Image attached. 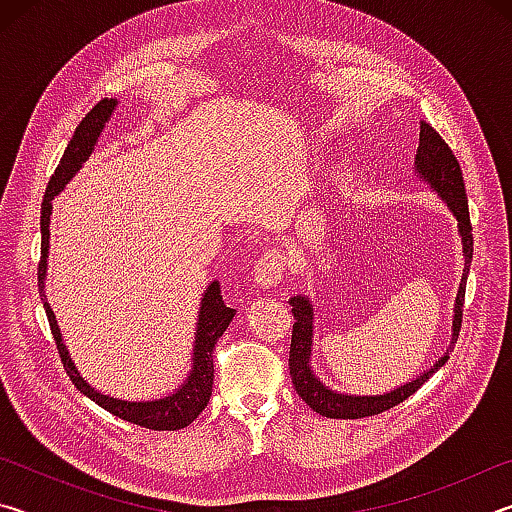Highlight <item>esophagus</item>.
<instances>
[{
	"label": "esophagus",
	"instance_id": "obj_1",
	"mask_svg": "<svg viewBox=\"0 0 512 512\" xmlns=\"http://www.w3.org/2000/svg\"><path fill=\"white\" fill-rule=\"evenodd\" d=\"M284 275V257L277 250H264L262 255L257 257L255 268H253V277L255 284L259 289H273L280 284Z\"/></svg>",
	"mask_w": 512,
	"mask_h": 512
}]
</instances>
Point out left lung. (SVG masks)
<instances>
[{"mask_svg": "<svg viewBox=\"0 0 512 512\" xmlns=\"http://www.w3.org/2000/svg\"><path fill=\"white\" fill-rule=\"evenodd\" d=\"M415 173L422 183H427L431 192L440 196V201L447 205V210L456 216L458 221V235L463 241V257H465V268L461 284H458L456 302H454V320H452V341H449V348L445 350L443 357H440L429 370H424L420 377L406 381L404 386H397L393 391L381 393V395H350L341 393L329 388L325 381L311 368V350H314V305H311L309 296H302L296 293L289 300L293 318V334H291V352H289V368H291V379L293 386H296V393L305 400L311 409L316 413L325 415V418H336V420H357V418H368V415H377L381 411H388L404 402L406 397H411L418 388L427 381L433 372L445 366L449 359V352L454 350V343L458 339V332H461V318H463V300H465V282L467 273H470L472 264V253H474V239H472V225H470V212H467V196H465V183L463 173L458 167V160L454 153L445 144L443 137H440L433 128L422 121L420 124V144L418 151H415Z\"/></svg>", "mask_w": 512, "mask_h": 512, "instance_id": "obj_1", "label": "left lung"}]
</instances>
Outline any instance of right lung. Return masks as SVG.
Masks as SVG:
<instances>
[{"mask_svg": "<svg viewBox=\"0 0 512 512\" xmlns=\"http://www.w3.org/2000/svg\"><path fill=\"white\" fill-rule=\"evenodd\" d=\"M117 108V99H103L94 106L83 121L76 126V131L69 140L67 149L60 158V164L51 176L45 198H42V212H40V232H42V248H40V266H38V289L40 298L45 302V311L51 325V334H54L60 361L67 370L72 384L79 391L90 397L94 404H99L101 409L110 411L117 418L140 424V427L153 429V431H176L183 429L187 424H192L201 411L210 402L212 384H214V345L221 339L225 329H228L230 320L235 318V309H230L223 302L221 296V284L214 280L207 284V289L201 298V309H198L196 320V332H194V352H192V370L187 372L183 384L169 395H162L158 400H121V397H112L97 391V388L88 384V379L81 377L79 368L74 366L72 357H69L67 345L63 343V334L56 323L54 311L49 307L47 293H45V280H47V257H49V223H51V210L54 205L51 201L63 192L69 180L81 171L85 162L90 160V155L97 146L103 128L112 117V112Z\"/></svg>", "mask_w": 512, "mask_h": 512, "instance_id": "obj_1", "label": "right lung"}]
</instances>
